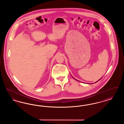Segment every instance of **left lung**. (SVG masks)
Segmentation results:
<instances>
[{"label":"left lung","instance_id":"8db88e82","mask_svg":"<svg viewBox=\"0 0 124 124\" xmlns=\"http://www.w3.org/2000/svg\"><path fill=\"white\" fill-rule=\"evenodd\" d=\"M100 79H101V78H100ZM76 80H77V81H78V80H77V79H76ZM98 81H97V82H98ZM96 82H95V83H96Z\"/></svg>","mask_w":124,"mask_h":124}]
</instances>
